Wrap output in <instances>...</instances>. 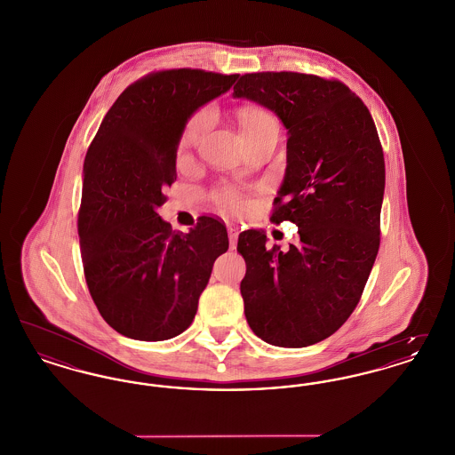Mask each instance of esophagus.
Segmentation results:
<instances>
[{
    "mask_svg": "<svg viewBox=\"0 0 455 455\" xmlns=\"http://www.w3.org/2000/svg\"><path fill=\"white\" fill-rule=\"evenodd\" d=\"M228 238H230V247L235 249L238 238V230L235 227H228Z\"/></svg>",
    "mask_w": 455,
    "mask_h": 455,
    "instance_id": "1",
    "label": "esophagus"
}]
</instances>
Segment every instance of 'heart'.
<instances>
[{
  "mask_svg": "<svg viewBox=\"0 0 455 455\" xmlns=\"http://www.w3.org/2000/svg\"><path fill=\"white\" fill-rule=\"evenodd\" d=\"M208 123H210V110L208 108L197 110L186 121L184 128L180 131V136H179V147H177L179 156L188 155V152L195 147L199 136L203 134V131L206 130ZM238 124H240L243 138H254V136H259L266 131L278 130V123L273 117V114H269L266 108H240L238 110ZM213 196H215L218 204H221L223 208L238 210V208L243 206L242 196L228 186H221Z\"/></svg>",
  "mask_w": 455,
  "mask_h": 455,
  "instance_id": "obj_1",
  "label": "heart"
}]
</instances>
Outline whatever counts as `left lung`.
Masks as SVG:
<instances>
[{
  "instance_id": "1",
  "label": "left lung",
  "mask_w": 455,
  "mask_h": 455,
  "mask_svg": "<svg viewBox=\"0 0 455 455\" xmlns=\"http://www.w3.org/2000/svg\"><path fill=\"white\" fill-rule=\"evenodd\" d=\"M234 97L273 110L288 130L286 172L271 220L293 221L282 252L264 230L238 235L247 323L262 341L315 345L360 302L380 245L386 164L363 100L339 80L295 71L245 73Z\"/></svg>"
}]
</instances>
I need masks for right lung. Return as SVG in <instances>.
<instances>
[{
    "instance_id": "1",
    "label": "right lung",
    "mask_w": 455,
    "mask_h": 455,
    "mask_svg": "<svg viewBox=\"0 0 455 455\" xmlns=\"http://www.w3.org/2000/svg\"><path fill=\"white\" fill-rule=\"evenodd\" d=\"M238 75L177 68L153 71L108 108L84 164L78 235L88 291L119 334L164 341L195 319L213 262L227 252L221 220L172 232L156 210L172 186L179 136L196 108Z\"/></svg>"
}]
</instances>
